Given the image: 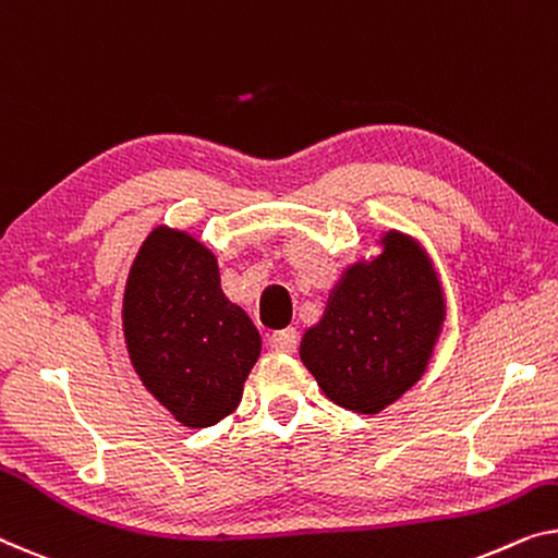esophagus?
Listing matches in <instances>:
<instances>
[{
	"label": "esophagus",
	"instance_id": "obj_1",
	"mask_svg": "<svg viewBox=\"0 0 558 558\" xmlns=\"http://www.w3.org/2000/svg\"><path fill=\"white\" fill-rule=\"evenodd\" d=\"M270 345L276 348L278 353H295L298 351V332L293 328L276 330L270 336Z\"/></svg>",
	"mask_w": 558,
	"mask_h": 558
}]
</instances>
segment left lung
<instances>
[{"label":"left lung","instance_id":"left-lung-1","mask_svg":"<svg viewBox=\"0 0 558 558\" xmlns=\"http://www.w3.org/2000/svg\"><path fill=\"white\" fill-rule=\"evenodd\" d=\"M376 245L378 255L345 265L301 340L323 393L365 415L418 384L446 323L444 282L426 247L401 230H386Z\"/></svg>","mask_w":558,"mask_h":558}]
</instances>
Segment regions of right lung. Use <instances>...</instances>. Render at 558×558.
Masks as SVG:
<instances>
[{"label": "right lung", "mask_w": 558, "mask_h": 558, "mask_svg": "<svg viewBox=\"0 0 558 558\" xmlns=\"http://www.w3.org/2000/svg\"><path fill=\"white\" fill-rule=\"evenodd\" d=\"M122 336L143 386L187 428L238 409L263 348L251 315L222 293L215 253L170 226L149 230L130 265Z\"/></svg>", "instance_id": "1"}]
</instances>
